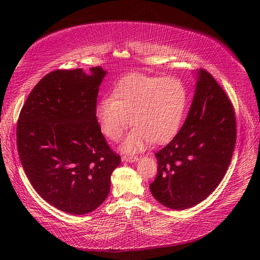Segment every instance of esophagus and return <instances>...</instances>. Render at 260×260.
Here are the masks:
<instances>
[{
    "label": "esophagus",
    "mask_w": 260,
    "mask_h": 260,
    "mask_svg": "<svg viewBox=\"0 0 260 260\" xmlns=\"http://www.w3.org/2000/svg\"><path fill=\"white\" fill-rule=\"evenodd\" d=\"M139 159L138 156H122L121 160L122 161H127V162H135Z\"/></svg>",
    "instance_id": "1"
}]
</instances>
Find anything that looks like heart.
Returning a JSON list of instances; mask_svg holds the SVG:
<instances>
[{
	"instance_id": "1",
	"label": "heart",
	"mask_w": 260,
	"mask_h": 260,
	"mask_svg": "<svg viewBox=\"0 0 260 260\" xmlns=\"http://www.w3.org/2000/svg\"><path fill=\"white\" fill-rule=\"evenodd\" d=\"M186 104L187 91L179 78L132 74L116 84L114 95L99 102L95 117L101 131L112 141L120 140L135 123L122 144L124 152L135 153L151 142L161 144L174 137Z\"/></svg>"
}]
</instances>
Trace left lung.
Here are the masks:
<instances>
[{
    "instance_id": "8db88e82",
    "label": "left lung",
    "mask_w": 260,
    "mask_h": 260,
    "mask_svg": "<svg viewBox=\"0 0 260 260\" xmlns=\"http://www.w3.org/2000/svg\"><path fill=\"white\" fill-rule=\"evenodd\" d=\"M190 112L182 128L155 154L157 176L149 184L164 206L183 210L215 191L231 162L237 121L231 101L205 69L198 72Z\"/></svg>"
}]
</instances>
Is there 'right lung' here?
<instances>
[{"instance_id": "right-lung-1", "label": "right lung", "mask_w": 260, "mask_h": 260, "mask_svg": "<svg viewBox=\"0 0 260 260\" xmlns=\"http://www.w3.org/2000/svg\"><path fill=\"white\" fill-rule=\"evenodd\" d=\"M57 69L39 81L17 121V149L31 185L57 209L84 215L103 203L120 156L95 117L102 67Z\"/></svg>"}]
</instances>
